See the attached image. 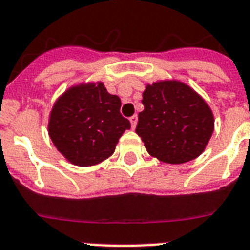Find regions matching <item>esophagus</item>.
<instances>
[{
    "mask_svg": "<svg viewBox=\"0 0 250 250\" xmlns=\"http://www.w3.org/2000/svg\"><path fill=\"white\" fill-rule=\"evenodd\" d=\"M129 122H131V125H132V128L135 129L137 125V115H133V117L129 118Z\"/></svg>",
    "mask_w": 250,
    "mask_h": 250,
    "instance_id": "34e87169",
    "label": "esophagus"
}]
</instances>
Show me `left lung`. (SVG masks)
I'll use <instances>...</instances> for the list:
<instances>
[{
	"label": "left lung",
	"mask_w": 250,
	"mask_h": 250,
	"mask_svg": "<svg viewBox=\"0 0 250 250\" xmlns=\"http://www.w3.org/2000/svg\"><path fill=\"white\" fill-rule=\"evenodd\" d=\"M136 133L152 157L180 165L201 156L214 132L208 102L180 80H158L143 92Z\"/></svg>",
	"instance_id": "left-lung-1"
}]
</instances>
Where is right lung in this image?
I'll return each mask as SVG.
<instances>
[{"label": "right lung", "instance_id": "1", "mask_svg": "<svg viewBox=\"0 0 250 250\" xmlns=\"http://www.w3.org/2000/svg\"><path fill=\"white\" fill-rule=\"evenodd\" d=\"M121 98L102 82L71 85L53 105L48 133L57 150L75 166H93L109 158L131 123L119 113Z\"/></svg>", "mask_w": 250, "mask_h": 250}]
</instances>
